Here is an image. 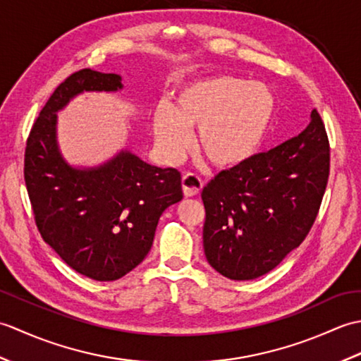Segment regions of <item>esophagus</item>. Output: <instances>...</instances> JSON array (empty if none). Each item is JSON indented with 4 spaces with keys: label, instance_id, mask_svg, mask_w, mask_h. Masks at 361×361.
<instances>
[{
    "label": "esophagus",
    "instance_id": "34e87169",
    "mask_svg": "<svg viewBox=\"0 0 361 361\" xmlns=\"http://www.w3.org/2000/svg\"><path fill=\"white\" fill-rule=\"evenodd\" d=\"M181 185H183V192H185L186 197H194L202 190L203 181L197 173L186 172L181 178Z\"/></svg>",
    "mask_w": 361,
    "mask_h": 361
}]
</instances>
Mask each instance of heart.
Segmentation results:
<instances>
[{"label": "heart", "mask_w": 361, "mask_h": 361, "mask_svg": "<svg viewBox=\"0 0 361 361\" xmlns=\"http://www.w3.org/2000/svg\"><path fill=\"white\" fill-rule=\"evenodd\" d=\"M274 116V96L265 83L239 75H212L194 80L175 96L173 105L153 111L158 149L176 163L192 145L190 128L203 155L220 167L250 159L260 149Z\"/></svg>", "instance_id": "obj_1"}]
</instances>
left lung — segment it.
I'll return each instance as SVG.
<instances>
[{
    "instance_id": "1",
    "label": "left lung",
    "mask_w": 361,
    "mask_h": 361,
    "mask_svg": "<svg viewBox=\"0 0 361 361\" xmlns=\"http://www.w3.org/2000/svg\"><path fill=\"white\" fill-rule=\"evenodd\" d=\"M313 110L301 133L226 171L203 188V248L225 278L268 273L302 243L326 192L331 150Z\"/></svg>"
}]
</instances>
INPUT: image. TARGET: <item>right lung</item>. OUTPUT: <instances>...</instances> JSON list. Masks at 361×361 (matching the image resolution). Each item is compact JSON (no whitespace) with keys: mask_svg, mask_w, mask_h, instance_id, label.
Returning <instances> with one entry per match:
<instances>
[{"mask_svg":"<svg viewBox=\"0 0 361 361\" xmlns=\"http://www.w3.org/2000/svg\"><path fill=\"white\" fill-rule=\"evenodd\" d=\"M121 75L85 68L66 78L42 109L26 141L25 181L43 240L73 270L116 281L152 248L161 214L183 198L181 173L130 152L99 167L74 169L57 147V111L83 91H118Z\"/></svg>","mask_w":361,"mask_h":361,"instance_id":"1","label":"right lung"}]
</instances>
